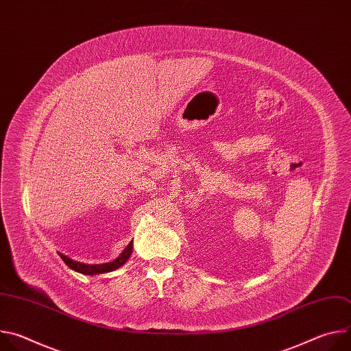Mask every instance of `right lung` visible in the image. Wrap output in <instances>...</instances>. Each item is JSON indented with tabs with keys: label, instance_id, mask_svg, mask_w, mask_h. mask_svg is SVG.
<instances>
[{
	"label": "right lung",
	"instance_id": "add662e5",
	"mask_svg": "<svg viewBox=\"0 0 351 351\" xmlns=\"http://www.w3.org/2000/svg\"><path fill=\"white\" fill-rule=\"evenodd\" d=\"M132 248H133V241H130L128 244V247L123 250V253L114 261L111 263H106V264H83V263H77V261H73L71 258H68L64 254H60L62 261L73 271L76 272H80L83 275H97V274H106V272H111V271H115L118 269L119 267H122L130 257L132 254Z\"/></svg>",
	"mask_w": 351,
	"mask_h": 351
}]
</instances>
